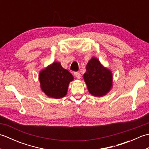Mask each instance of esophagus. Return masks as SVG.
I'll use <instances>...</instances> for the list:
<instances>
[{
    "instance_id": "obj_1",
    "label": "esophagus",
    "mask_w": 149,
    "mask_h": 149,
    "mask_svg": "<svg viewBox=\"0 0 149 149\" xmlns=\"http://www.w3.org/2000/svg\"><path fill=\"white\" fill-rule=\"evenodd\" d=\"M74 75H75V77H76L77 79H80L81 78V74L79 72H74Z\"/></svg>"
}]
</instances>
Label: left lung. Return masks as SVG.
<instances>
[{"instance_id": "8db88e82", "label": "left lung", "mask_w": 149, "mask_h": 149, "mask_svg": "<svg viewBox=\"0 0 149 149\" xmlns=\"http://www.w3.org/2000/svg\"><path fill=\"white\" fill-rule=\"evenodd\" d=\"M84 79L90 93L94 96L104 95L112 86L111 72L104 67L95 58H92L88 63Z\"/></svg>"}]
</instances>
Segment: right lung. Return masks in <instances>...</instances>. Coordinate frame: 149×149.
I'll return each mask as SVG.
<instances>
[{"mask_svg":"<svg viewBox=\"0 0 149 149\" xmlns=\"http://www.w3.org/2000/svg\"><path fill=\"white\" fill-rule=\"evenodd\" d=\"M39 79L42 91L49 97L59 99L67 93L70 82L74 77L58 62L41 71Z\"/></svg>","mask_w":149,"mask_h":149,"instance_id":"right-lung-1","label":"right lung"}]
</instances>
